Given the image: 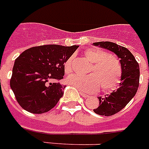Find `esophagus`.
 <instances>
[{
	"label": "esophagus",
	"instance_id": "obj_1",
	"mask_svg": "<svg viewBox=\"0 0 149 149\" xmlns=\"http://www.w3.org/2000/svg\"><path fill=\"white\" fill-rule=\"evenodd\" d=\"M80 94H81V96H83V97H84V98H88L89 97V95H87V94L84 93V92H81V90H80Z\"/></svg>",
	"mask_w": 149,
	"mask_h": 149
}]
</instances>
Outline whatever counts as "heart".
<instances>
[{
  "instance_id": "1",
  "label": "heart",
  "mask_w": 149,
  "mask_h": 149,
  "mask_svg": "<svg viewBox=\"0 0 149 149\" xmlns=\"http://www.w3.org/2000/svg\"><path fill=\"white\" fill-rule=\"evenodd\" d=\"M84 56L92 66L87 76L72 74L67 78V82L80 90L95 92L100 86L104 92H111L120 84L122 77V66L118 57L109 54L99 48H90L85 50ZM73 56H70L64 63L65 73L72 72Z\"/></svg>"
}]
</instances>
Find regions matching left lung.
Wrapping results in <instances>:
<instances>
[{"instance_id": "1", "label": "left lung", "mask_w": 149, "mask_h": 149, "mask_svg": "<svg viewBox=\"0 0 149 149\" xmlns=\"http://www.w3.org/2000/svg\"><path fill=\"white\" fill-rule=\"evenodd\" d=\"M93 44L114 52L120 59L122 77L120 87L111 95L99 97L100 105L93 109L97 114L111 116L121 111L136 93L139 85V65L135 57L124 47L109 41L96 42Z\"/></svg>"}]
</instances>
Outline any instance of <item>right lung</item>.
I'll use <instances>...</instances> for the list:
<instances>
[{"label":"right lung","instance_id":"right-lung-1","mask_svg":"<svg viewBox=\"0 0 149 149\" xmlns=\"http://www.w3.org/2000/svg\"><path fill=\"white\" fill-rule=\"evenodd\" d=\"M78 47L38 46L26 49L16 58L10 84L22 109L42 114L55 107L65 88L59 82L65 74L64 63ZM52 79L56 81L50 82Z\"/></svg>","mask_w":149,"mask_h":149}]
</instances>
